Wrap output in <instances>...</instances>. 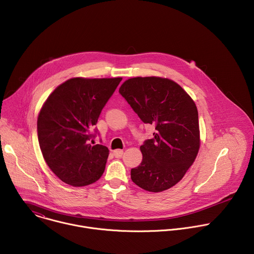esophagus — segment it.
<instances>
[{"instance_id":"obj_1","label":"esophagus","mask_w":254,"mask_h":254,"mask_svg":"<svg viewBox=\"0 0 254 254\" xmlns=\"http://www.w3.org/2000/svg\"><path fill=\"white\" fill-rule=\"evenodd\" d=\"M113 154L116 158H122V156L124 154V151L123 150H116V151H114Z\"/></svg>"}]
</instances>
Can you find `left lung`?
<instances>
[{"label": "left lung", "mask_w": 254, "mask_h": 254, "mask_svg": "<svg viewBox=\"0 0 254 254\" xmlns=\"http://www.w3.org/2000/svg\"><path fill=\"white\" fill-rule=\"evenodd\" d=\"M120 93L142 123L156 127L153 138L140 146L142 161L130 170L132 182L156 193L175 186L200 148L195 102L175 81L155 76L129 78Z\"/></svg>", "instance_id": "1"}]
</instances>
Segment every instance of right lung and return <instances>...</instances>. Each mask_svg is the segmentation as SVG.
Wrapping results in <instances>:
<instances>
[{"label":"right lung","instance_id":"1","mask_svg":"<svg viewBox=\"0 0 254 254\" xmlns=\"http://www.w3.org/2000/svg\"><path fill=\"white\" fill-rule=\"evenodd\" d=\"M122 77L71 78L43 104L37 133L45 162L62 182L82 187L102 176L108 149L93 144L94 126Z\"/></svg>","mask_w":254,"mask_h":254}]
</instances>
